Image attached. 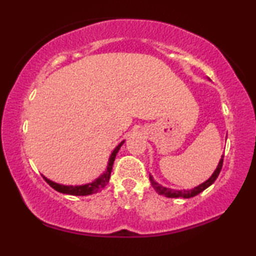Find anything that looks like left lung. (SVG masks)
I'll list each match as a JSON object with an SVG mask.
<instances>
[{"mask_svg": "<svg viewBox=\"0 0 256 256\" xmlns=\"http://www.w3.org/2000/svg\"><path fill=\"white\" fill-rule=\"evenodd\" d=\"M222 163H224V155L222 156V160H219V164L218 166H216V169L214 170V172L212 174V176L208 178V180L204 182V183H202L200 185H198V186H196L194 188H191V190H180V191H177V190H172V188H164L162 185H160L158 183H156L155 180H154V178L150 176V182H152V188H155V190L158 192L160 194H163L166 196L168 198H191V197H194V196H197L200 194L205 190V188H208L210 185H212L214 183L216 178H218L220 171H222Z\"/></svg>", "mask_w": 256, "mask_h": 256, "instance_id": "1", "label": "left lung"}]
</instances>
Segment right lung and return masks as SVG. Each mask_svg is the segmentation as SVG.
<instances>
[{
  "mask_svg": "<svg viewBox=\"0 0 256 256\" xmlns=\"http://www.w3.org/2000/svg\"><path fill=\"white\" fill-rule=\"evenodd\" d=\"M124 141H122L120 144H118L116 148L113 150V152H112L110 160H108V166H107L106 171H104V172L101 174L99 178H96V180L92 182V183H88V184H85V185H76V186H73V185H62V184L54 183V182L48 180V178L45 176H43V178L52 188H54L56 191L60 192V194H72V196H88V194H96V192L102 190V188L107 185L108 182H110V172H112V169H113V164H114L115 157H116V154H118V150H120L121 146L124 144Z\"/></svg>",
  "mask_w": 256,
  "mask_h": 256,
  "instance_id": "obj_1",
  "label": "right lung"
}]
</instances>
